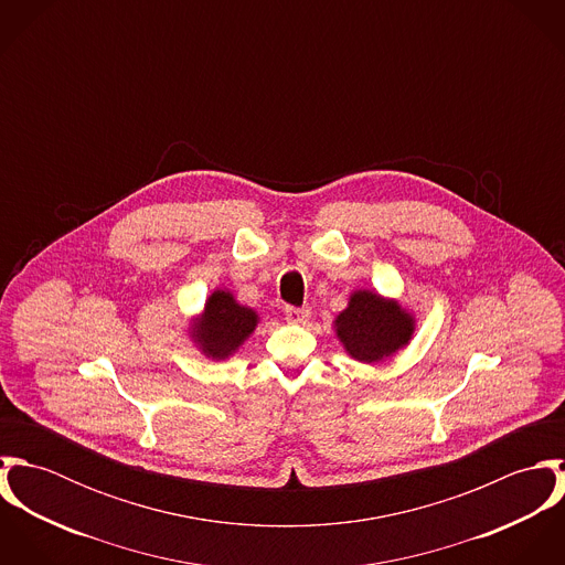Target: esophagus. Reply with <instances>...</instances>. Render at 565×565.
<instances>
[{
  "mask_svg": "<svg viewBox=\"0 0 565 565\" xmlns=\"http://www.w3.org/2000/svg\"><path fill=\"white\" fill-rule=\"evenodd\" d=\"M285 320L289 323H305L309 320V309L285 307Z\"/></svg>",
  "mask_w": 565,
  "mask_h": 565,
  "instance_id": "obj_1",
  "label": "esophagus"
}]
</instances>
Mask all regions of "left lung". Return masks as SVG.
Returning a JSON list of instances; mask_svg holds the SVG:
<instances>
[{"mask_svg": "<svg viewBox=\"0 0 565 565\" xmlns=\"http://www.w3.org/2000/svg\"><path fill=\"white\" fill-rule=\"evenodd\" d=\"M332 323L343 350L370 365L394 356L415 332V318L398 300L370 289L354 291Z\"/></svg>", "mask_w": 565, "mask_h": 565, "instance_id": "1", "label": "left lung"}]
</instances>
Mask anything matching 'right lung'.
Wrapping results in <instances>:
<instances>
[{
	"label": "right lung",
	"instance_id": "obj_1",
	"mask_svg": "<svg viewBox=\"0 0 565 565\" xmlns=\"http://www.w3.org/2000/svg\"><path fill=\"white\" fill-rule=\"evenodd\" d=\"M258 320V313L239 305L228 289H215L206 298L202 316L189 326V337L204 356L224 361L242 348Z\"/></svg>",
	"mask_w": 565,
	"mask_h": 565
}]
</instances>
